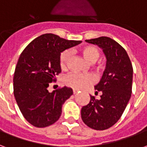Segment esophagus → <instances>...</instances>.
I'll return each instance as SVG.
<instances>
[{"label":"esophagus","instance_id":"obj_1","mask_svg":"<svg viewBox=\"0 0 147 147\" xmlns=\"http://www.w3.org/2000/svg\"><path fill=\"white\" fill-rule=\"evenodd\" d=\"M76 93H78V90H75V89H74V90H73V94H76Z\"/></svg>","mask_w":147,"mask_h":147}]
</instances>
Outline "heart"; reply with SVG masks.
<instances>
[{
  "mask_svg": "<svg viewBox=\"0 0 147 147\" xmlns=\"http://www.w3.org/2000/svg\"><path fill=\"white\" fill-rule=\"evenodd\" d=\"M80 53L84 59L90 64H94L98 60L100 57V52L98 49L93 45H85L80 49ZM70 58V52L68 50L64 51L60 56V66L62 69L66 67L67 63ZM94 82V78L92 76L86 75H78V74H70L64 79V83L68 86L76 90L83 88Z\"/></svg>",
  "mask_w": 147,
  "mask_h": 147,
  "instance_id": "1",
  "label": "heart"
}]
</instances>
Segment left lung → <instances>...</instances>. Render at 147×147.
Listing matches in <instances>:
<instances>
[{"label": "left lung", "mask_w": 147, "mask_h": 147, "mask_svg": "<svg viewBox=\"0 0 147 147\" xmlns=\"http://www.w3.org/2000/svg\"><path fill=\"white\" fill-rule=\"evenodd\" d=\"M102 49L106 58L105 69L94 86L95 94L81 109L85 124L94 130H105L114 125L122 116L131 95L133 68L126 50L108 37L86 40Z\"/></svg>", "instance_id": "8db88e82"}]
</instances>
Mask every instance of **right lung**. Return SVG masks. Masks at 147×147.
Listing matches in <instances>:
<instances>
[{"label":"right lung","mask_w":147,"mask_h":147,"mask_svg":"<svg viewBox=\"0 0 147 147\" xmlns=\"http://www.w3.org/2000/svg\"><path fill=\"white\" fill-rule=\"evenodd\" d=\"M81 42L45 34L21 53L13 78L14 96L24 118L33 126L45 127L59 120L62 105L73 91L64 86L49 92L48 86L61 71V53Z\"/></svg>","instance_id":"add662e5"}]
</instances>
